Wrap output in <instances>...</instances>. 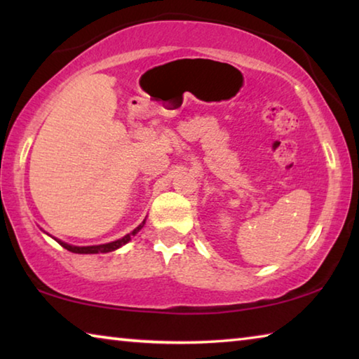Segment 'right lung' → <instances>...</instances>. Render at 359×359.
<instances>
[{"instance_id":"right-lung-1","label":"right lung","mask_w":359,"mask_h":359,"mask_svg":"<svg viewBox=\"0 0 359 359\" xmlns=\"http://www.w3.org/2000/svg\"><path fill=\"white\" fill-rule=\"evenodd\" d=\"M145 224V218H144V222L139 224V226H136L135 229L131 231V233H128L126 236H123V238L121 239H117V241H112V242H107V244H100V245H83V247H79V245H71V244H68V242H63V241H60V239H55L60 245H62L63 248H66V250H69V252H72V253H81V255H93V253H109V252H114V250H117V248H120V247H123L125 244H128V242L131 241V238L133 236H136L139 231L142 229V226ZM52 238V236H50Z\"/></svg>"}]
</instances>
